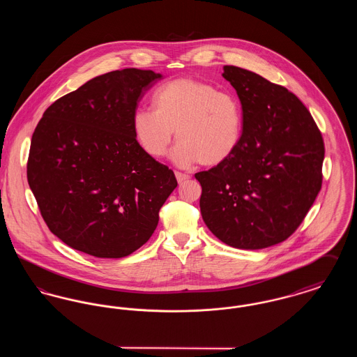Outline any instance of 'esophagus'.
<instances>
[{"mask_svg": "<svg viewBox=\"0 0 357 357\" xmlns=\"http://www.w3.org/2000/svg\"><path fill=\"white\" fill-rule=\"evenodd\" d=\"M175 176H176L178 183H183L185 181H187V179L190 178L188 174H183V172H179V171H175Z\"/></svg>", "mask_w": 357, "mask_h": 357, "instance_id": "obj_1", "label": "esophagus"}]
</instances>
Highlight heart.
<instances>
[{"label":"heart","instance_id":"heart-1","mask_svg":"<svg viewBox=\"0 0 357 357\" xmlns=\"http://www.w3.org/2000/svg\"><path fill=\"white\" fill-rule=\"evenodd\" d=\"M153 108H139L132 116L137 144L153 158H162L174 134L179 139L171 160L179 167L201 162L217 166L241 143L243 111L237 96L201 80L182 77L159 86Z\"/></svg>","mask_w":357,"mask_h":357}]
</instances>
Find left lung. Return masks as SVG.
<instances>
[{
  "label": "left lung",
  "mask_w": 357,
  "mask_h": 357,
  "mask_svg": "<svg viewBox=\"0 0 357 357\" xmlns=\"http://www.w3.org/2000/svg\"><path fill=\"white\" fill-rule=\"evenodd\" d=\"M243 111L236 153L195 174L206 226L223 243L265 249L290 237L323 183L324 142L310 112L282 85L225 66Z\"/></svg>",
  "instance_id": "1"
}]
</instances>
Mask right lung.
Instances as JSON below:
<instances>
[{
    "label": "right lung",
    "instance_id": "add662e5",
    "mask_svg": "<svg viewBox=\"0 0 357 357\" xmlns=\"http://www.w3.org/2000/svg\"><path fill=\"white\" fill-rule=\"evenodd\" d=\"M162 77L136 68L104 73L56 100L38 121L28 183L50 230L69 248L121 258L153 236L178 182L137 144L132 116Z\"/></svg>",
    "mask_w": 357,
    "mask_h": 357
}]
</instances>
